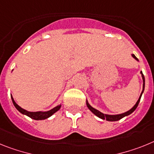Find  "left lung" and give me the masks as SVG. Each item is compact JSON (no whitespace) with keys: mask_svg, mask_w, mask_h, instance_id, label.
<instances>
[{"mask_svg":"<svg viewBox=\"0 0 154 154\" xmlns=\"http://www.w3.org/2000/svg\"><path fill=\"white\" fill-rule=\"evenodd\" d=\"M132 57H133V58L135 59V60H136L137 61H139L138 59L136 58V56H135L134 54H132ZM140 73L142 74V77H143V91H142V93H141V94H140V97H139L138 101H136V105H135L134 106H133V108H132V109H131L129 111H128V112H124V113H122V114H119V115L104 114V113L101 112L100 111L97 110V109H94L93 107H91L90 105H89V103H88V101H87V106H88V108L90 109V110L92 112H93L94 114L96 116H97L98 118H100V119H106L107 121H110V122L118 121V120L121 119H122V118L125 117V116H129V115H130L131 113H133V112H134L135 110H136V109L137 108V106H138L139 103H140V98H141L142 94H143V93L144 87H145V78H144V76H143V73H142V72H140Z\"/></svg>","mask_w":154,"mask_h":154,"instance_id":"obj_1","label":"left lung"}]
</instances>
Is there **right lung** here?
<instances>
[{
  "mask_svg": "<svg viewBox=\"0 0 154 154\" xmlns=\"http://www.w3.org/2000/svg\"><path fill=\"white\" fill-rule=\"evenodd\" d=\"M11 99H12L13 104H14V107L17 109V110L19 111L21 114L25 115V116H29L31 119H32L35 120H43L45 119H48L49 117L53 116L55 112H57L59 109H60L61 107V105H57V107H55L53 109L47 111V112H28V111L25 110L22 108H21L18 105H17L12 97H11Z\"/></svg>",
  "mask_w": 154,
  "mask_h": 154,
  "instance_id": "add662e5",
  "label": "right lung"
}]
</instances>
